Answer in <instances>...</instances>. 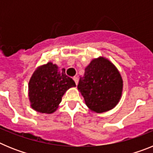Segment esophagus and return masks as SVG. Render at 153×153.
<instances>
[{
	"mask_svg": "<svg viewBox=\"0 0 153 153\" xmlns=\"http://www.w3.org/2000/svg\"><path fill=\"white\" fill-rule=\"evenodd\" d=\"M73 79H74V80L75 81L76 84L77 85L78 84V77H77V76H74V77L73 78Z\"/></svg>",
	"mask_w": 153,
	"mask_h": 153,
	"instance_id": "obj_1",
	"label": "esophagus"
}]
</instances>
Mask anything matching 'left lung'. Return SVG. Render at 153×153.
<instances>
[{"label":"left lung","mask_w":153,"mask_h":153,"mask_svg":"<svg viewBox=\"0 0 153 153\" xmlns=\"http://www.w3.org/2000/svg\"><path fill=\"white\" fill-rule=\"evenodd\" d=\"M77 88L89 109L103 113L118 103L122 95L123 79L111 62L100 57L92 60L86 67Z\"/></svg>","instance_id":"1"}]
</instances>
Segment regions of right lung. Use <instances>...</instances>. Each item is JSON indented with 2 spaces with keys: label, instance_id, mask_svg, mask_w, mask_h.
I'll return each instance as SVG.
<instances>
[{
  "label": "right lung",
  "instance_id": "add662e5",
  "mask_svg": "<svg viewBox=\"0 0 153 153\" xmlns=\"http://www.w3.org/2000/svg\"><path fill=\"white\" fill-rule=\"evenodd\" d=\"M76 86L65 70H58L56 65L48 63L34 71L29 82V98L36 111L51 113L57 109L62 97L69 88Z\"/></svg>",
  "mask_w": 153,
  "mask_h": 153
}]
</instances>
